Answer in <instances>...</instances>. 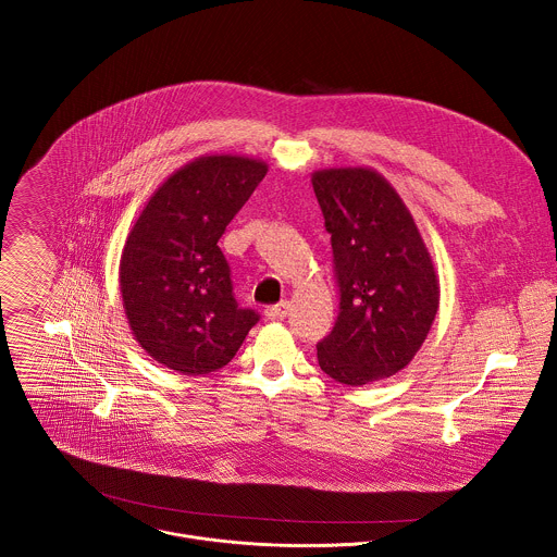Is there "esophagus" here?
I'll return each instance as SVG.
<instances>
[{
    "mask_svg": "<svg viewBox=\"0 0 557 557\" xmlns=\"http://www.w3.org/2000/svg\"><path fill=\"white\" fill-rule=\"evenodd\" d=\"M288 308H290V304H288L286 299L280 301V304H275V306H269V308L264 310L267 320H284V317L288 314Z\"/></svg>",
    "mask_w": 557,
    "mask_h": 557,
    "instance_id": "obj_1",
    "label": "esophagus"
}]
</instances>
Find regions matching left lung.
<instances>
[{"instance_id":"left-lung-1","label":"left lung","mask_w":557,"mask_h":557,"mask_svg":"<svg viewBox=\"0 0 557 557\" xmlns=\"http://www.w3.org/2000/svg\"><path fill=\"white\" fill-rule=\"evenodd\" d=\"M331 233L339 317L317 344L320 368L344 385L404 370L438 310V275L421 231L396 189L370 168L312 174Z\"/></svg>"}]
</instances>
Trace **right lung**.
Returning <instances> with one entry per match:
<instances>
[{"mask_svg":"<svg viewBox=\"0 0 557 557\" xmlns=\"http://www.w3.org/2000/svg\"><path fill=\"white\" fill-rule=\"evenodd\" d=\"M269 165L237 153H205L176 170L138 213L119 264L134 339L158 363L183 374L226 366L260 314L233 297L218 247Z\"/></svg>","mask_w":557,"mask_h":557,"instance_id":"right-lung-1","label":"right lung"}]
</instances>
